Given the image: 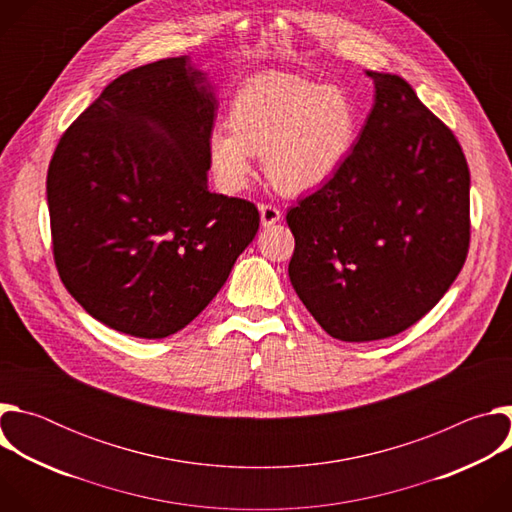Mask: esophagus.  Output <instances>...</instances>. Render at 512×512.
I'll return each mask as SVG.
<instances>
[{"label": "esophagus", "mask_w": 512, "mask_h": 512, "mask_svg": "<svg viewBox=\"0 0 512 512\" xmlns=\"http://www.w3.org/2000/svg\"><path fill=\"white\" fill-rule=\"evenodd\" d=\"M259 212H261L263 227H271L273 223H277L279 218H281V210L275 204H261Z\"/></svg>", "instance_id": "1"}]
</instances>
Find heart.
I'll use <instances>...</instances> for the list:
<instances>
[{
  "label": "heart",
  "mask_w": 512,
  "mask_h": 512,
  "mask_svg": "<svg viewBox=\"0 0 512 512\" xmlns=\"http://www.w3.org/2000/svg\"><path fill=\"white\" fill-rule=\"evenodd\" d=\"M229 119L210 131L208 152L218 182L231 192L249 184L255 154H263L267 178L283 192L324 184L348 158L358 125L344 91L281 72L247 81Z\"/></svg>",
  "instance_id": "heart-1"
}]
</instances>
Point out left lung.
Masks as SVG:
<instances>
[{
  "instance_id": "8db88e82",
  "label": "left lung",
  "mask_w": 512,
  "mask_h": 512,
  "mask_svg": "<svg viewBox=\"0 0 512 512\" xmlns=\"http://www.w3.org/2000/svg\"><path fill=\"white\" fill-rule=\"evenodd\" d=\"M375 107L334 176L287 210L289 279L342 342L421 320L470 249V170L452 129L395 75L367 72Z\"/></svg>"
}]
</instances>
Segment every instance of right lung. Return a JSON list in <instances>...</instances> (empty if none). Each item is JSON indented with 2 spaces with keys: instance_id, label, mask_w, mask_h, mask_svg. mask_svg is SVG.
I'll return each mask as SVG.
<instances>
[{
  "instance_id": "right-lung-1",
  "label": "right lung",
  "mask_w": 512,
  "mask_h": 512,
  "mask_svg": "<svg viewBox=\"0 0 512 512\" xmlns=\"http://www.w3.org/2000/svg\"><path fill=\"white\" fill-rule=\"evenodd\" d=\"M216 99L188 56L133 68L60 137L46 178L52 255L93 318L166 338L218 294L259 231L245 198L208 192Z\"/></svg>"
}]
</instances>
